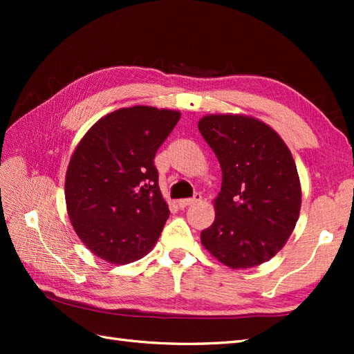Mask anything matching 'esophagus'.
<instances>
[{"label": "esophagus", "mask_w": 354, "mask_h": 354, "mask_svg": "<svg viewBox=\"0 0 354 354\" xmlns=\"http://www.w3.org/2000/svg\"><path fill=\"white\" fill-rule=\"evenodd\" d=\"M201 193H196L194 194L193 198H187V199H179L178 201V205L181 207V208H185V207H189V205H192V204H194V202H199L201 201Z\"/></svg>", "instance_id": "1"}]
</instances>
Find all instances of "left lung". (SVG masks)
I'll use <instances>...</instances> for the list:
<instances>
[{"instance_id": "8db88e82", "label": "left lung", "mask_w": 354, "mask_h": 354, "mask_svg": "<svg viewBox=\"0 0 354 354\" xmlns=\"http://www.w3.org/2000/svg\"><path fill=\"white\" fill-rule=\"evenodd\" d=\"M198 127L222 169L216 219L201 232L202 245L232 269L261 265L288 242L299 216L301 187L290 150L251 117L207 115Z\"/></svg>"}]
</instances>
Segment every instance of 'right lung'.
I'll return each instance as SVG.
<instances>
[{
	"label": "right lung",
	"instance_id": "add662e5",
	"mask_svg": "<svg viewBox=\"0 0 354 354\" xmlns=\"http://www.w3.org/2000/svg\"><path fill=\"white\" fill-rule=\"evenodd\" d=\"M179 118L176 111L152 106L118 109L99 120L74 150L65 179L66 209L97 257L126 265L160 239L170 212L153 160Z\"/></svg>",
	"mask_w": 354,
	"mask_h": 354
}]
</instances>
